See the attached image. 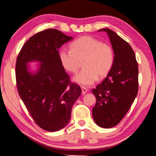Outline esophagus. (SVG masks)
Segmentation results:
<instances>
[{
	"instance_id": "1",
	"label": "esophagus",
	"mask_w": 156,
	"mask_h": 156,
	"mask_svg": "<svg viewBox=\"0 0 156 156\" xmlns=\"http://www.w3.org/2000/svg\"><path fill=\"white\" fill-rule=\"evenodd\" d=\"M81 89H82V94L83 95H84L87 93V89L86 87H84L82 86Z\"/></svg>"
}]
</instances>
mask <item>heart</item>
Segmentation results:
<instances>
[{
  "mask_svg": "<svg viewBox=\"0 0 156 156\" xmlns=\"http://www.w3.org/2000/svg\"><path fill=\"white\" fill-rule=\"evenodd\" d=\"M71 50L61 49L58 58L62 67L68 72L76 73L83 62L84 69L73 80L83 85L94 84L98 78L109 74L114 63V51L109 43L94 37L84 36L70 44Z\"/></svg>",
  "mask_w": 156,
  "mask_h": 156,
  "instance_id": "b5f03b06",
  "label": "heart"
}]
</instances>
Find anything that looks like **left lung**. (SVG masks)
<instances>
[{"label": "left lung", "mask_w": 156, "mask_h": 156, "mask_svg": "<svg viewBox=\"0 0 156 156\" xmlns=\"http://www.w3.org/2000/svg\"><path fill=\"white\" fill-rule=\"evenodd\" d=\"M106 31L114 51V63L109 74L92 89L96 103L92 109L94 120L102 128H111L119 123L138 91V66L133 49L114 31Z\"/></svg>", "instance_id": "8db88e82"}]
</instances>
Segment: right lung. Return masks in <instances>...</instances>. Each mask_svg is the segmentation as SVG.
Returning a JSON list of instances; mask_svg holds the SVG:
<instances>
[{
  "label": "right lung",
  "instance_id": "add662e5",
  "mask_svg": "<svg viewBox=\"0 0 156 156\" xmlns=\"http://www.w3.org/2000/svg\"><path fill=\"white\" fill-rule=\"evenodd\" d=\"M72 38L56 29L39 31L23 44L16 62L18 94L36 125L47 131L65 127L82 93L58 58L60 47ZM31 61L41 63L36 74L28 72L27 63Z\"/></svg>",
  "mask_w": 156,
  "mask_h": 156
}]
</instances>
